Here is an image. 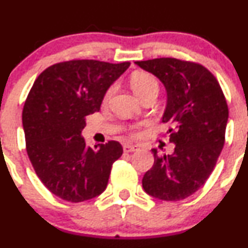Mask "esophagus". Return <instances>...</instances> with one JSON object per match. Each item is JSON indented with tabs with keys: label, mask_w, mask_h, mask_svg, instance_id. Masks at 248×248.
<instances>
[{
	"label": "esophagus",
	"mask_w": 248,
	"mask_h": 248,
	"mask_svg": "<svg viewBox=\"0 0 248 248\" xmlns=\"http://www.w3.org/2000/svg\"><path fill=\"white\" fill-rule=\"evenodd\" d=\"M137 150H139V147L137 146V145H129V144H126L124 145V152H133V151H137Z\"/></svg>",
	"instance_id": "1"
}]
</instances>
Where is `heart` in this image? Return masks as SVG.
<instances>
[{
  "instance_id": "1",
  "label": "heart",
  "mask_w": 248,
  "mask_h": 248,
  "mask_svg": "<svg viewBox=\"0 0 248 248\" xmlns=\"http://www.w3.org/2000/svg\"><path fill=\"white\" fill-rule=\"evenodd\" d=\"M131 86L133 89V91L136 92L137 94L141 99L146 98L147 96H151V94H155L157 96L159 92V81L154 74L149 73V72H136V73L132 74L131 77ZM115 84L110 85L108 89L106 90L103 94V102L107 103L109 102V99L111 98V96L115 92ZM132 136L138 137V132L133 131L132 132Z\"/></svg>"
}]
</instances>
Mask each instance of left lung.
I'll return each mask as SVG.
<instances>
[{"mask_svg": "<svg viewBox=\"0 0 248 248\" xmlns=\"http://www.w3.org/2000/svg\"><path fill=\"white\" fill-rule=\"evenodd\" d=\"M161 80L168 92L162 122L170 124L172 155H158L142 177V187L161 201H182L196 193L214 170L226 140L228 104L219 82L201 63L174 57L137 61Z\"/></svg>", "mask_w": 248, "mask_h": 248, "instance_id": "8db88e82", "label": "left lung"}]
</instances>
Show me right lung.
Wrapping results in <instances>:
<instances>
[{
    "label": "right lung",
    "instance_id": "1",
    "mask_svg": "<svg viewBox=\"0 0 248 248\" xmlns=\"http://www.w3.org/2000/svg\"><path fill=\"white\" fill-rule=\"evenodd\" d=\"M129 64L69 60L47 67L32 85L22 109L26 151L37 176L59 198L85 202L107 188L121 144L109 140L91 149L80 133Z\"/></svg>",
    "mask_w": 248,
    "mask_h": 248
}]
</instances>
